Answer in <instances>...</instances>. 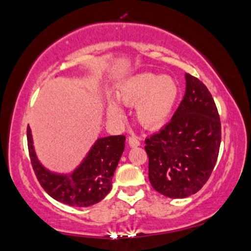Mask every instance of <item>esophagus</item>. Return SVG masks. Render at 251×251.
<instances>
[{
    "instance_id": "esophagus-1",
    "label": "esophagus",
    "mask_w": 251,
    "mask_h": 251,
    "mask_svg": "<svg viewBox=\"0 0 251 251\" xmlns=\"http://www.w3.org/2000/svg\"><path fill=\"white\" fill-rule=\"evenodd\" d=\"M128 144H129L130 148L139 147V146H140V141H139V139H137L136 136L132 135V136L128 137Z\"/></svg>"
}]
</instances>
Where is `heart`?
I'll return each mask as SVG.
<instances>
[{
  "label": "heart",
  "mask_w": 251,
  "mask_h": 251,
  "mask_svg": "<svg viewBox=\"0 0 251 251\" xmlns=\"http://www.w3.org/2000/svg\"><path fill=\"white\" fill-rule=\"evenodd\" d=\"M118 99L127 105H135L136 119L148 129L160 128L171 118L179 97V85L174 77L154 73H139L123 80L117 91ZM108 116L121 119L124 110L110 100Z\"/></svg>",
  "instance_id": "heart-1"
}]
</instances>
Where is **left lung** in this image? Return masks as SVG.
Segmentation results:
<instances>
[{"label":"left lung","instance_id":"obj_1","mask_svg":"<svg viewBox=\"0 0 251 251\" xmlns=\"http://www.w3.org/2000/svg\"><path fill=\"white\" fill-rule=\"evenodd\" d=\"M185 94L172 121L146 139L149 179L161 195L182 199L208 181L221 146V121L206 85L185 74Z\"/></svg>","mask_w":251,"mask_h":251}]
</instances>
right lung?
Here are the masks:
<instances>
[{"mask_svg": "<svg viewBox=\"0 0 251 251\" xmlns=\"http://www.w3.org/2000/svg\"><path fill=\"white\" fill-rule=\"evenodd\" d=\"M124 135L100 137L85 158L69 174L49 171L37 159L30 127H27L28 151L35 175L44 191L53 199L73 207L98 203L110 192L112 176L125 149Z\"/></svg>", "mask_w": 251, "mask_h": 251, "instance_id": "right-lung-1", "label": "right lung"}]
</instances>
